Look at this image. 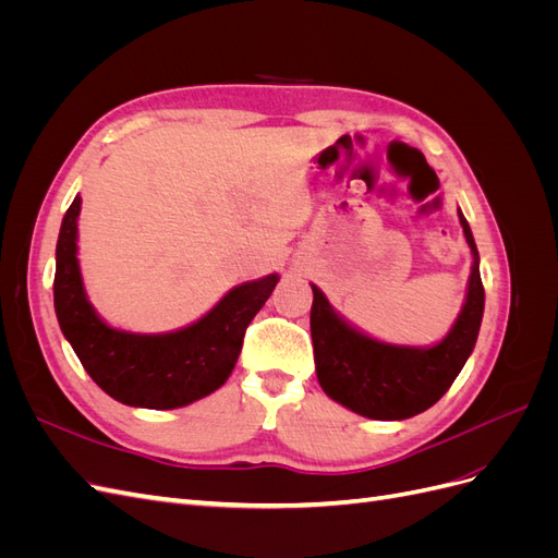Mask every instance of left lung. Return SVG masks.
<instances>
[{"mask_svg": "<svg viewBox=\"0 0 558 558\" xmlns=\"http://www.w3.org/2000/svg\"><path fill=\"white\" fill-rule=\"evenodd\" d=\"M459 216L475 263L465 305L440 344L414 349L377 342L344 324L326 295L312 286L310 326L316 377L320 388L351 412L379 421L410 418L433 408L463 369L482 326L484 286L475 240L461 211Z\"/></svg>", "mask_w": 558, "mask_h": 558, "instance_id": "left-lung-1", "label": "left lung"}]
</instances>
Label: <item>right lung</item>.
Returning a JSON list of instances; mask_svg holds the SVG:
<instances>
[{
  "mask_svg": "<svg viewBox=\"0 0 558 558\" xmlns=\"http://www.w3.org/2000/svg\"><path fill=\"white\" fill-rule=\"evenodd\" d=\"M81 197L62 218L56 248L53 300L60 328L93 381L113 400L148 410H174L214 393L230 377L244 332L279 281L269 275L232 289L197 324L137 335L109 328L83 291L76 260Z\"/></svg>",
  "mask_w": 558,
  "mask_h": 558,
  "instance_id": "add662e5",
  "label": "right lung"
}]
</instances>
